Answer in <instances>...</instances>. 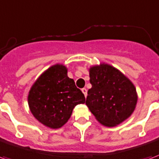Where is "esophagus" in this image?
Returning a JSON list of instances; mask_svg holds the SVG:
<instances>
[{
  "label": "esophagus",
  "mask_w": 159,
  "mask_h": 159,
  "mask_svg": "<svg viewBox=\"0 0 159 159\" xmlns=\"http://www.w3.org/2000/svg\"><path fill=\"white\" fill-rule=\"evenodd\" d=\"M81 91H82V93L84 94V96L86 97V95H87V89H85V88H83V89H81Z\"/></svg>",
  "instance_id": "obj_1"
}]
</instances>
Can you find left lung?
<instances>
[{"label": "left lung", "instance_id": "1", "mask_svg": "<svg viewBox=\"0 0 159 159\" xmlns=\"http://www.w3.org/2000/svg\"><path fill=\"white\" fill-rule=\"evenodd\" d=\"M89 82L86 104L101 125L118 126L132 116L138 103V92L131 80L107 63L89 68Z\"/></svg>", "mask_w": 159, "mask_h": 159}]
</instances>
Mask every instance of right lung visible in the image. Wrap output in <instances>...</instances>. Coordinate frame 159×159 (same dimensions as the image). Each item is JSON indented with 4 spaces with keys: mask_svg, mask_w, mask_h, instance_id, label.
Instances as JSON below:
<instances>
[{
    "mask_svg": "<svg viewBox=\"0 0 159 159\" xmlns=\"http://www.w3.org/2000/svg\"><path fill=\"white\" fill-rule=\"evenodd\" d=\"M27 102L30 111L43 126L58 129L67 123L73 110L85 98L69 78L68 69L55 64L43 72L30 88Z\"/></svg>",
    "mask_w": 159,
    "mask_h": 159,
    "instance_id": "obj_1",
    "label": "right lung"
}]
</instances>
